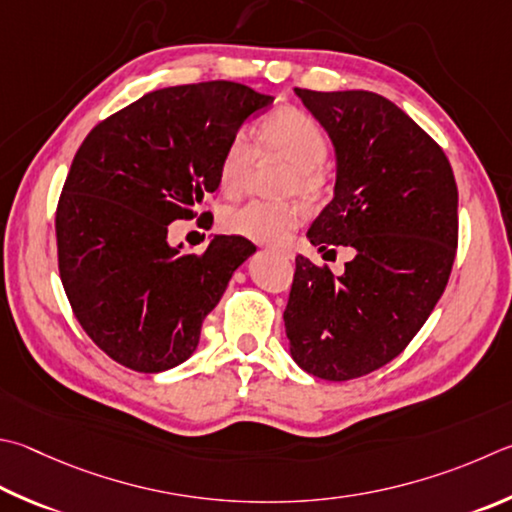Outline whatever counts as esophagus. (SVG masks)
<instances>
[{
  "label": "esophagus",
  "mask_w": 512,
  "mask_h": 512,
  "mask_svg": "<svg viewBox=\"0 0 512 512\" xmlns=\"http://www.w3.org/2000/svg\"><path fill=\"white\" fill-rule=\"evenodd\" d=\"M271 250H273V253H277V255L286 257V259H293V250H291V248H286V246H271Z\"/></svg>",
  "instance_id": "esophagus-1"
}]
</instances>
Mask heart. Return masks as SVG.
<instances>
[{
    "label": "heart",
    "instance_id": "obj_1",
    "mask_svg": "<svg viewBox=\"0 0 512 512\" xmlns=\"http://www.w3.org/2000/svg\"><path fill=\"white\" fill-rule=\"evenodd\" d=\"M257 152L262 156H282L288 170L280 190L282 194H300L304 199H318L329 185V167L324 156L329 152V138L318 120L295 107H280L268 114L257 129ZM255 150L250 138L239 132L228 141L219 163V188L228 197H237L246 188ZM302 221V208L291 201H248L230 208L221 224L232 235L253 241H282Z\"/></svg>",
    "mask_w": 512,
    "mask_h": 512
}]
</instances>
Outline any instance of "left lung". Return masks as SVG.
<instances>
[{"label": "left lung", "instance_id": "obj_1", "mask_svg": "<svg viewBox=\"0 0 512 512\" xmlns=\"http://www.w3.org/2000/svg\"><path fill=\"white\" fill-rule=\"evenodd\" d=\"M336 147V190L306 237L320 253L349 246L340 277L295 257L284 311L291 356L324 380L394 360L430 318L457 255V181L414 120L371 91L295 89Z\"/></svg>", "mask_w": 512, "mask_h": 512}]
</instances>
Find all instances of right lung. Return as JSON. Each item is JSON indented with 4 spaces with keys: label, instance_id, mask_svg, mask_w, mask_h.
I'll return each instance as SVG.
<instances>
[{
    "label": "right lung",
    "instance_id": "1",
    "mask_svg": "<svg viewBox=\"0 0 512 512\" xmlns=\"http://www.w3.org/2000/svg\"><path fill=\"white\" fill-rule=\"evenodd\" d=\"M271 102L228 80L167 87L82 141L55 212L58 268L80 327L111 360L159 374L197 349L203 320L255 246L215 235L201 255L181 253L167 226L199 215L228 141Z\"/></svg>",
    "mask_w": 512,
    "mask_h": 512
}]
</instances>
